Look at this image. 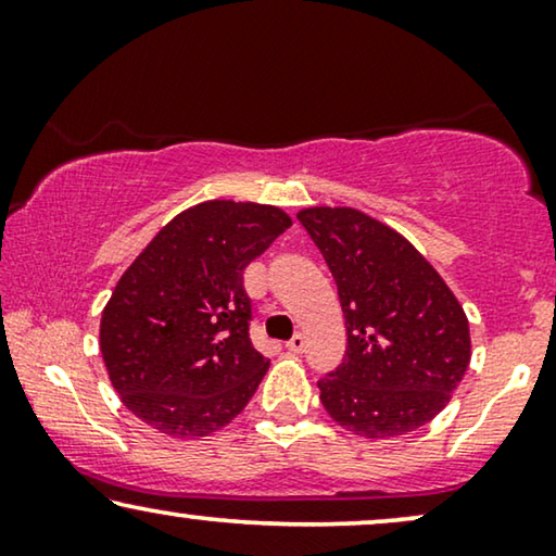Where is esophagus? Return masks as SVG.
I'll return each instance as SVG.
<instances>
[{
	"label": "esophagus",
	"mask_w": 556,
	"mask_h": 556,
	"mask_svg": "<svg viewBox=\"0 0 556 556\" xmlns=\"http://www.w3.org/2000/svg\"><path fill=\"white\" fill-rule=\"evenodd\" d=\"M286 349L293 354H301L303 349H306V337H303V333H295V337L286 344Z\"/></svg>",
	"instance_id": "34e87169"
}]
</instances>
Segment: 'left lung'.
Listing matches in <instances>:
<instances>
[{"instance_id":"8db88e82","label":"left lung","mask_w":556,"mask_h":556,"mask_svg":"<svg viewBox=\"0 0 556 556\" xmlns=\"http://www.w3.org/2000/svg\"><path fill=\"white\" fill-rule=\"evenodd\" d=\"M346 318V356L318 382L326 413L367 440L407 435L453 397L470 364L468 316L390 225L354 207H303Z\"/></svg>"}]
</instances>
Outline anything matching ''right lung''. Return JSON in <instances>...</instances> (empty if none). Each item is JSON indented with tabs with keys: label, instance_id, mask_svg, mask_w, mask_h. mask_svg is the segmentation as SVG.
Listing matches in <instances>:
<instances>
[{
	"label": "right lung",
	"instance_id": "add662e5",
	"mask_svg": "<svg viewBox=\"0 0 556 556\" xmlns=\"http://www.w3.org/2000/svg\"><path fill=\"white\" fill-rule=\"evenodd\" d=\"M293 225L280 207L210 200L179 212L128 265L101 316L113 390L172 438L223 430L270 359L250 344L242 270Z\"/></svg>",
	"mask_w": 556,
	"mask_h": 556
}]
</instances>
